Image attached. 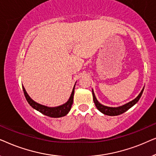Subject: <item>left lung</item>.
Masks as SVG:
<instances>
[{"mask_svg":"<svg viewBox=\"0 0 156 156\" xmlns=\"http://www.w3.org/2000/svg\"><path fill=\"white\" fill-rule=\"evenodd\" d=\"M144 88L142 89L140 93L138 94V96L136 99H134L133 100H132L131 101L129 102V103L124 104V105L119 106V107H109V106H104L102 105L101 104H100L99 101H97V98L95 97L94 93V91L92 89V95H93V100L94 102L96 107L97 108V109L101 112L102 114H105V115H108V116H118V115H120L123 113H124L126 112L127 110H129L130 108H131L132 106L137 103L138 101V100L140 99V97H141L143 91H144Z\"/></svg>","mask_w":156,"mask_h":156,"instance_id":"left-lung-1","label":"left lung"}]
</instances>
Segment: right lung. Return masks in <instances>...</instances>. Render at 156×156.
Returning <instances> with one entry per match:
<instances>
[{"instance_id": "right-lung-1", "label": "right lung", "mask_w": 156, "mask_h": 156, "mask_svg": "<svg viewBox=\"0 0 156 156\" xmlns=\"http://www.w3.org/2000/svg\"><path fill=\"white\" fill-rule=\"evenodd\" d=\"M74 87L72 89V92L70 96L69 99L68 101L66 102L65 104H62V105L56 106V107H48V106L42 105L33 101L30 97H29V95L27 94V93L25 91L24 87H23V92H24L25 99L28 102V104L30 105L33 108H35V110L38 111V112L42 113V114L48 116L49 117H52V118H59V117L65 116V115H67L71 109L72 105L73 104V98H74Z\"/></svg>"}]
</instances>
